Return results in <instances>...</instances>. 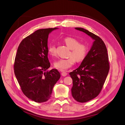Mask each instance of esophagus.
I'll use <instances>...</instances> for the list:
<instances>
[{"label": "esophagus", "instance_id": "34e87169", "mask_svg": "<svg viewBox=\"0 0 125 125\" xmlns=\"http://www.w3.org/2000/svg\"><path fill=\"white\" fill-rule=\"evenodd\" d=\"M62 71V75L63 77H65L67 75V73H66V71Z\"/></svg>", "mask_w": 125, "mask_h": 125}]
</instances>
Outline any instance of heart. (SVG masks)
<instances>
[{
	"instance_id": "1",
	"label": "heart",
	"mask_w": 125,
	"mask_h": 125,
	"mask_svg": "<svg viewBox=\"0 0 125 125\" xmlns=\"http://www.w3.org/2000/svg\"><path fill=\"white\" fill-rule=\"evenodd\" d=\"M63 42L70 50V57L66 59L60 58L54 62L55 67L58 69L65 70L68 69L75 63L80 62L84 59L88 52V47L83 44H79L76 39L71 37H67L63 39ZM49 54L55 56L56 54V47L54 44L49 45L48 47Z\"/></svg>"
}]
</instances>
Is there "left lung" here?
Listing matches in <instances>:
<instances>
[{
    "label": "left lung",
    "mask_w": 125,
    "mask_h": 125,
    "mask_svg": "<svg viewBox=\"0 0 125 125\" xmlns=\"http://www.w3.org/2000/svg\"><path fill=\"white\" fill-rule=\"evenodd\" d=\"M91 37L93 42L90 50L78 68L69 73L73 79L71 94L80 103L96 97L103 88L109 69L107 51L100 37L87 30L75 28Z\"/></svg>",
    "instance_id": "1"
}]
</instances>
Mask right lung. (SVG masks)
<instances>
[{
	"label": "right lung",
	"mask_w": 125,
	"mask_h": 125,
	"mask_svg": "<svg viewBox=\"0 0 125 125\" xmlns=\"http://www.w3.org/2000/svg\"><path fill=\"white\" fill-rule=\"evenodd\" d=\"M58 28L40 29L21 41L14 60V70L22 92L29 99L42 103L50 99L52 89L60 78L48 58L49 34Z\"/></svg>",
	"instance_id": "right-lung-1"
}]
</instances>
